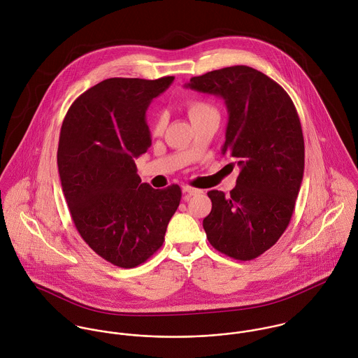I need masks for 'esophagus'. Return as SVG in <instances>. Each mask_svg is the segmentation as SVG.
Instances as JSON below:
<instances>
[{"label":"esophagus","instance_id":"esophagus-1","mask_svg":"<svg viewBox=\"0 0 358 358\" xmlns=\"http://www.w3.org/2000/svg\"><path fill=\"white\" fill-rule=\"evenodd\" d=\"M183 193H185V197L189 199V197H192V196H197V194L203 193V190L196 189V187H192V186H183Z\"/></svg>","mask_w":358,"mask_h":358}]
</instances>
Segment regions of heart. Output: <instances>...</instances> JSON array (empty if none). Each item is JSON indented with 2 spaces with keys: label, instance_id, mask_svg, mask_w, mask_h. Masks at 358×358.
<instances>
[{
  "label": "heart",
  "instance_id": "b5f03b06",
  "mask_svg": "<svg viewBox=\"0 0 358 358\" xmlns=\"http://www.w3.org/2000/svg\"><path fill=\"white\" fill-rule=\"evenodd\" d=\"M186 108H187V114H189L192 121H196V120L205 117L208 114L216 113V108L210 103L205 102L201 99L189 101L186 104ZM164 128H165V122H164L162 117H157L150 124V131H152L153 135H161Z\"/></svg>",
  "mask_w": 358,
  "mask_h": 358
}]
</instances>
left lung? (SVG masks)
I'll return each mask as SVG.
<instances>
[{
  "label": "left lung",
  "instance_id": "8db88e82",
  "mask_svg": "<svg viewBox=\"0 0 358 358\" xmlns=\"http://www.w3.org/2000/svg\"><path fill=\"white\" fill-rule=\"evenodd\" d=\"M185 87L224 101L229 122L222 154L241 168L230 196L208 192L206 238L224 255L252 260L278 241L295 209L305 171L298 111L282 87L248 66L213 70Z\"/></svg>",
  "mask_w": 358,
  "mask_h": 358
}]
</instances>
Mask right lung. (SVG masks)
I'll return each mask as SVG.
<instances>
[{
  "label": "right lung",
  "instance_id": "1",
  "mask_svg": "<svg viewBox=\"0 0 358 358\" xmlns=\"http://www.w3.org/2000/svg\"><path fill=\"white\" fill-rule=\"evenodd\" d=\"M173 78H107L80 95L62 124L57 168L71 219L91 250L118 267H136L161 248L182 199L178 185L142 183L135 164L152 146L146 110Z\"/></svg>",
  "mask_w": 358,
  "mask_h": 358
}]
</instances>
